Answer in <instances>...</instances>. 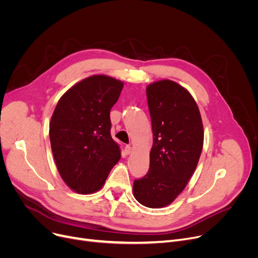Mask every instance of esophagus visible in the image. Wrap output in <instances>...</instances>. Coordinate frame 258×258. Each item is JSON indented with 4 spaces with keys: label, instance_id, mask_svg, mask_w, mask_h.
Listing matches in <instances>:
<instances>
[{
    "label": "esophagus",
    "instance_id": "esophagus-1",
    "mask_svg": "<svg viewBox=\"0 0 258 258\" xmlns=\"http://www.w3.org/2000/svg\"><path fill=\"white\" fill-rule=\"evenodd\" d=\"M132 150H133V148H132V146H131V145H126V146H125V148H124V153H125V155H130V154L132 153Z\"/></svg>",
    "mask_w": 258,
    "mask_h": 258
}]
</instances>
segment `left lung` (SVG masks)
I'll use <instances>...</instances> for the list:
<instances>
[{
    "label": "left lung",
    "mask_w": 258,
    "mask_h": 258,
    "mask_svg": "<svg viewBox=\"0 0 258 258\" xmlns=\"http://www.w3.org/2000/svg\"><path fill=\"white\" fill-rule=\"evenodd\" d=\"M154 143L150 170L135 180L134 197L150 208L168 206L184 190L198 166L204 128L191 94L169 79L146 87Z\"/></svg>",
    "instance_id": "8db88e82"
}]
</instances>
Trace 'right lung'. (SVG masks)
<instances>
[{
	"mask_svg": "<svg viewBox=\"0 0 258 258\" xmlns=\"http://www.w3.org/2000/svg\"><path fill=\"white\" fill-rule=\"evenodd\" d=\"M123 88L121 80L92 75L75 84L58 100L49 136L63 182L81 195L98 191L120 160L111 136L110 112Z\"/></svg>",
	"mask_w": 258,
	"mask_h": 258,
	"instance_id": "1",
	"label": "right lung"
}]
</instances>
